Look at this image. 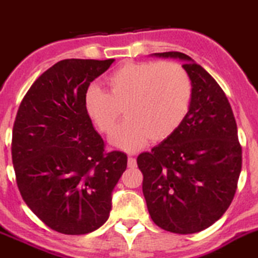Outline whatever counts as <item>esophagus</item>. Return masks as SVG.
I'll list each match as a JSON object with an SVG mask.
<instances>
[{
	"instance_id": "34e87169",
	"label": "esophagus",
	"mask_w": 258,
	"mask_h": 258,
	"mask_svg": "<svg viewBox=\"0 0 258 258\" xmlns=\"http://www.w3.org/2000/svg\"><path fill=\"white\" fill-rule=\"evenodd\" d=\"M136 167V159L128 156V168H135Z\"/></svg>"
}]
</instances>
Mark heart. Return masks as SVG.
<instances>
[{"label": "heart", "mask_w": 258, "mask_h": 258, "mask_svg": "<svg viewBox=\"0 0 258 258\" xmlns=\"http://www.w3.org/2000/svg\"><path fill=\"white\" fill-rule=\"evenodd\" d=\"M108 93L91 85L84 109L94 126L109 134L123 108L126 119L110 135V144L128 153L153 140L160 143L183 123L192 102V81L174 62H126L107 78Z\"/></svg>", "instance_id": "b5f03b06"}]
</instances>
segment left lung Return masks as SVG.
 Wrapping results in <instances>:
<instances>
[{
	"mask_svg": "<svg viewBox=\"0 0 258 258\" xmlns=\"http://www.w3.org/2000/svg\"><path fill=\"white\" fill-rule=\"evenodd\" d=\"M151 56L183 61L194 91L174 135L137 156L143 192L158 227L192 234L213 225L232 204L242 169L237 123L227 95L191 57L180 52Z\"/></svg>",
	"mask_w": 258,
	"mask_h": 258,
	"instance_id": "obj_1",
	"label": "left lung"
}]
</instances>
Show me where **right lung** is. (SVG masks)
Segmentation results:
<instances>
[{
    "instance_id": "add662e5",
    "label": "right lung",
    "mask_w": 258,
    "mask_h": 258,
    "mask_svg": "<svg viewBox=\"0 0 258 258\" xmlns=\"http://www.w3.org/2000/svg\"><path fill=\"white\" fill-rule=\"evenodd\" d=\"M114 59H63L43 72L19 107L13 164L24 201L50 229L86 234L109 218L127 155L105 153L84 94Z\"/></svg>"
}]
</instances>
